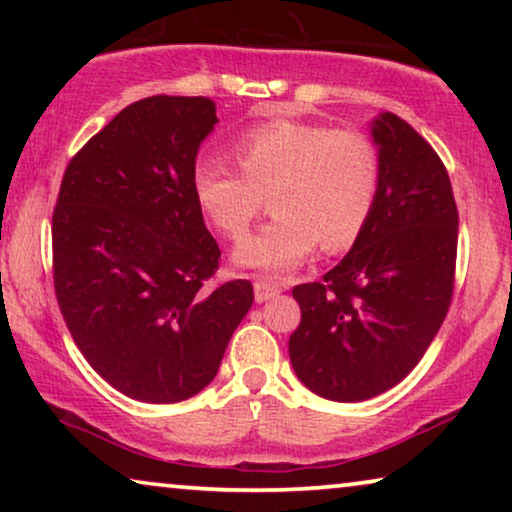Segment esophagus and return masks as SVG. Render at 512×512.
I'll return each instance as SVG.
<instances>
[{"label": "esophagus", "instance_id": "34e87169", "mask_svg": "<svg viewBox=\"0 0 512 512\" xmlns=\"http://www.w3.org/2000/svg\"><path fill=\"white\" fill-rule=\"evenodd\" d=\"M282 293V286L268 282V279H256L254 282V296H256V303H265V300L275 298Z\"/></svg>", "mask_w": 512, "mask_h": 512}]
</instances>
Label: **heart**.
Returning a JSON list of instances; mask_svg holds the SVG:
<instances>
[{
	"label": "heart",
	"instance_id": "obj_1",
	"mask_svg": "<svg viewBox=\"0 0 512 512\" xmlns=\"http://www.w3.org/2000/svg\"><path fill=\"white\" fill-rule=\"evenodd\" d=\"M239 170L200 160L193 195L230 240L247 235L270 195L275 219L235 249V261L282 277L314 247L342 251L359 240L380 191V156L359 130L319 123L268 121L235 142Z\"/></svg>",
	"mask_w": 512,
	"mask_h": 512
}]
</instances>
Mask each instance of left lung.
I'll return each mask as SVG.
<instances>
[{"label":"left lung","instance_id":"left-lung-1","mask_svg":"<svg viewBox=\"0 0 512 512\" xmlns=\"http://www.w3.org/2000/svg\"><path fill=\"white\" fill-rule=\"evenodd\" d=\"M380 191L368 226L321 282L293 286L298 380L321 398L368 401L417 366L450 310L457 202L438 153L384 111L370 123Z\"/></svg>","mask_w":512,"mask_h":512}]
</instances>
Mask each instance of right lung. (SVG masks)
Wrapping results in <instances>:
<instances>
[{
	"label": "right lung",
	"mask_w": 512,
	"mask_h": 512,
	"mask_svg": "<svg viewBox=\"0 0 512 512\" xmlns=\"http://www.w3.org/2000/svg\"><path fill=\"white\" fill-rule=\"evenodd\" d=\"M209 97H144L69 160L53 212V284L76 347L142 403L186 401L214 380L254 286L205 289L219 244L193 195L214 130Z\"/></svg>",
	"instance_id": "obj_1"
}]
</instances>
